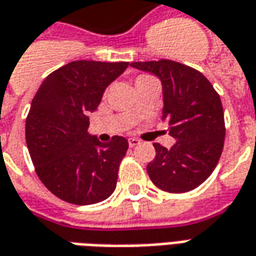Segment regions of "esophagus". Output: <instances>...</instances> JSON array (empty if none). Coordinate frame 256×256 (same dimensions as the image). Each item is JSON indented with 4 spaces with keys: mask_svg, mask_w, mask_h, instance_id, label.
<instances>
[{
    "mask_svg": "<svg viewBox=\"0 0 256 256\" xmlns=\"http://www.w3.org/2000/svg\"><path fill=\"white\" fill-rule=\"evenodd\" d=\"M138 144H140V140H138V138H128V146H132V148H133V146H138Z\"/></svg>",
    "mask_w": 256,
    "mask_h": 256,
    "instance_id": "obj_1",
    "label": "esophagus"
}]
</instances>
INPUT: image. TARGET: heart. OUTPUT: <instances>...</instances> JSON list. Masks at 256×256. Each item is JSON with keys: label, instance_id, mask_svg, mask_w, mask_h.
Returning <instances> with one entry per match:
<instances>
[{"label": "heart", "instance_id": "heart-1", "mask_svg": "<svg viewBox=\"0 0 256 256\" xmlns=\"http://www.w3.org/2000/svg\"><path fill=\"white\" fill-rule=\"evenodd\" d=\"M148 78V76H140V78H137V80H136V82H138V80H141V78Z\"/></svg>", "mask_w": 256, "mask_h": 256}]
</instances>
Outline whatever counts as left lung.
Masks as SVG:
<instances>
[{
  "label": "left lung",
  "mask_w": 256,
  "mask_h": 256,
  "mask_svg": "<svg viewBox=\"0 0 256 256\" xmlns=\"http://www.w3.org/2000/svg\"><path fill=\"white\" fill-rule=\"evenodd\" d=\"M155 74L162 83V119L176 140L172 148L154 142L156 155L146 165L148 176L158 188L186 192L210 176L224 144V116L219 94L202 73L174 60L130 64Z\"/></svg>",
  "instance_id": "obj_1"
}]
</instances>
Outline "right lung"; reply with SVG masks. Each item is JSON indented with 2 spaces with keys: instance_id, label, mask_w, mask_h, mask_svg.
<instances>
[{
  "instance_id": "add662e5",
  "label": "right lung",
  "mask_w": 256,
  "mask_h": 256,
  "mask_svg": "<svg viewBox=\"0 0 256 256\" xmlns=\"http://www.w3.org/2000/svg\"><path fill=\"white\" fill-rule=\"evenodd\" d=\"M128 62L73 60L48 74L30 105L26 144L48 190L66 202L91 205L115 191L118 170L128 141L115 136L101 142L88 130L108 86Z\"/></svg>"
}]
</instances>
